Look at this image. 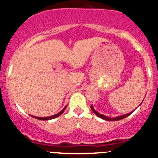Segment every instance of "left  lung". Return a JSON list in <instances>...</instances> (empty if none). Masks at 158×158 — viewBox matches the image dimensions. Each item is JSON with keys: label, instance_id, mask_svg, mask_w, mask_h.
Wrapping results in <instances>:
<instances>
[{"label": "left lung", "instance_id": "left-lung-1", "mask_svg": "<svg viewBox=\"0 0 158 158\" xmlns=\"http://www.w3.org/2000/svg\"><path fill=\"white\" fill-rule=\"evenodd\" d=\"M91 109H92V111H93V112L95 113V114H96V115L98 116V117L104 119V120H106V121H118V120H121V119H123V118H126L127 116L130 115V114H131V113L134 111H132V112H130V113H128V114H125V115L118 116V117H116V118H109V117H107V116H105V115H103V114H99V113L97 112V111L93 109L92 106H91Z\"/></svg>", "mask_w": 158, "mask_h": 158}]
</instances>
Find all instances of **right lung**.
Returning a JSON list of instances; mask_svg holds the SVG:
<instances>
[{
  "label": "right lung",
  "mask_w": 158,
  "mask_h": 158,
  "mask_svg": "<svg viewBox=\"0 0 158 158\" xmlns=\"http://www.w3.org/2000/svg\"><path fill=\"white\" fill-rule=\"evenodd\" d=\"M66 107L64 108V109H63V110H62V111H60V112H59L58 114H55V115L50 116V117H44V118H40V117H35V116H33V118H36V119H39V120H44V121H47V120H50V119H52V118H57V117H58V116L61 115V114H63V111H65V109H66Z\"/></svg>",
  "instance_id": "add662e5"
}]
</instances>
